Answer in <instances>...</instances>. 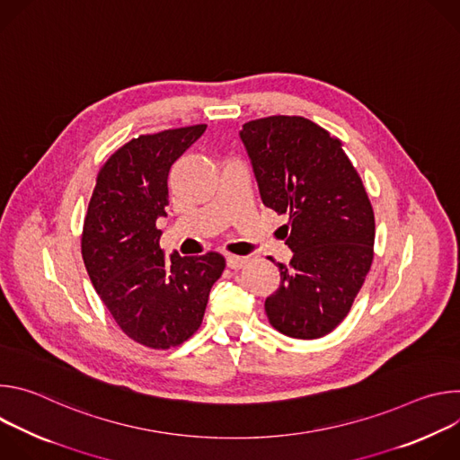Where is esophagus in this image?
<instances>
[{"mask_svg": "<svg viewBox=\"0 0 460 460\" xmlns=\"http://www.w3.org/2000/svg\"><path fill=\"white\" fill-rule=\"evenodd\" d=\"M226 261H227V268H229V270H234V271H238V270H242V268L247 264V258H245V256L229 254V256L226 258Z\"/></svg>", "mask_w": 460, "mask_h": 460, "instance_id": "esophagus-1", "label": "esophagus"}]
</instances>
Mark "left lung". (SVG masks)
<instances>
[{
	"mask_svg": "<svg viewBox=\"0 0 460 460\" xmlns=\"http://www.w3.org/2000/svg\"><path fill=\"white\" fill-rule=\"evenodd\" d=\"M261 202L289 215L293 251L279 289L266 298L277 332L302 341L332 333L348 316L373 261L375 217L342 142L302 116L243 123ZM275 261V260H273Z\"/></svg>",
	"mask_w": 460,
	"mask_h": 460,
	"instance_id": "8db88e82",
	"label": "left lung"
}]
</instances>
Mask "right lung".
<instances>
[{
  "instance_id": "obj_1",
  "label": "right lung",
  "mask_w": 460,
  "mask_h": 460,
  "mask_svg": "<svg viewBox=\"0 0 460 460\" xmlns=\"http://www.w3.org/2000/svg\"><path fill=\"white\" fill-rule=\"evenodd\" d=\"M208 125L142 135L121 146L98 172L82 233L91 282L119 330L135 342L169 349L199 330L209 291L222 277L218 252L169 258L160 247L171 165Z\"/></svg>"
}]
</instances>
